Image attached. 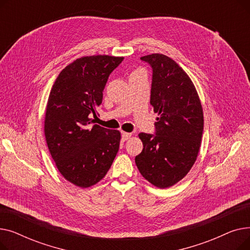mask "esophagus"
Returning a JSON list of instances; mask_svg holds the SVG:
<instances>
[{
    "label": "esophagus",
    "mask_w": 250,
    "mask_h": 250,
    "mask_svg": "<svg viewBox=\"0 0 250 250\" xmlns=\"http://www.w3.org/2000/svg\"><path fill=\"white\" fill-rule=\"evenodd\" d=\"M130 137H132V134H129V133H125V132L122 133V138H123V140H124V141H126V140H128Z\"/></svg>",
    "instance_id": "34e87169"
}]
</instances>
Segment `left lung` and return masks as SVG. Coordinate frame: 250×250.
I'll return each mask as SVG.
<instances>
[{
	"mask_svg": "<svg viewBox=\"0 0 250 250\" xmlns=\"http://www.w3.org/2000/svg\"><path fill=\"white\" fill-rule=\"evenodd\" d=\"M153 70L150 103L158 112L155 135L141 133L135 161L143 177L166 188L185 177L198 157L204 130L200 97L188 75L161 54L141 58Z\"/></svg>",
	"mask_w": 250,
	"mask_h": 250,
	"instance_id": "8db88e82",
	"label": "left lung"
}]
</instances>
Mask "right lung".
Wrapping results in <instances>:
<instances>
[{
  "instance_id": "1",
  "label": "right lung",
  "mask_w": 250,
  "mask_h": 250,
  "mask_svg": "<svg viewBox=\"0 0 250 250\" xmlns=\"http://www.w3.org/2000/svg\"><path fill=\"white\" fill-rule=\"evenodd\" d=\"M123 57L77 59L58 76L50 90L44 135L60 173L79 188L96 185L109 170L120 149L121 133L92 125L111 72Z\"/></svg>"
}]
</instances>
